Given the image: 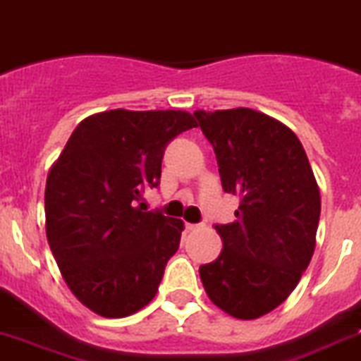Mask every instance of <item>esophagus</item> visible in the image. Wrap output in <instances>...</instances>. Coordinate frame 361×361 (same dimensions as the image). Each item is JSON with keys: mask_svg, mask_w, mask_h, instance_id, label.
<instances>
[{"mask_svg": "<svg viewBox=\"0 0 361 361\" xmlns=\"http://www.w3.org/2000/svg\"><path fill=\"white\" fill-rule=\"evenodd\" d=\"M185 228L189 231H196V230H200V228H204V224H185Z\"/></svg>", "mask_w": 361, "mask_h": 361, "instance_id": "esophagus-1", "label": "esophagus"}]
</instances>
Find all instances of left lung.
<instances>
[{"label": "left lung", "mask_w": 361, "mask_h": 361, "mask_svg": "<svg viewBox=\"0 0 361 361\" xmlns=\"http://www.w3.org/2000/svg\"><path fill=\"white\" fill-rule=\"evenodd\" d=\"M213 145L222 189L241 198L237 221L215 226L222 252L200 267L216 307L257 319L286 300L315 250L321 192L300 140L286 124L248 107L195 111Z\"/></svg>", "instance_id": "left-lung-1"}]
</instances>
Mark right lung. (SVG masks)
Segmentation results:
<instances>
[{
    "instance_id": "1",
    "label": "right lung",
    "mask_w": 361,
    "mask_h": 361,
    "mask_svg": "<svg viewBox=\"0 0 361 361\" xmlns=\"http://www.w3.org/2000/svg\"><path fill=\"white\" fill-rule=\"evenodd\" d=\"M196 128L187 111L113 109L87 116L48 172L46 235L79 302L102 317L139 312L180 247L183 221L145 211L166 145Z\"/></svg>"
}]
</instances>
